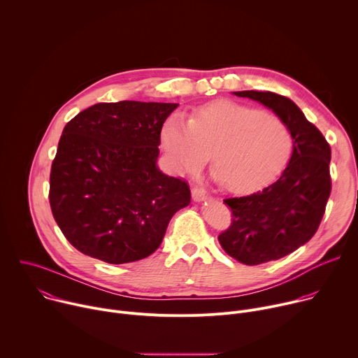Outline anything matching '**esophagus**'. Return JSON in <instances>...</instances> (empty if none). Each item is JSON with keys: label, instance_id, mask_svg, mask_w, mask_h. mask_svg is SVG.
<instances>
[{"label": "esophagus", "instance_id": "1", "mask_svg": "<svg viewBox=\"0 0 358 358\" xmlns=\"http://www.w3.org/2000/svg\"><path fill=\"white\" fill-rule=\"evenodd\" d=\"M191 194H192L194 201H206V199L210 198V194L203 188H201V187H194L191 189Z\"/></svg>", "mask_w": 358, "mask_h": 358}]
</instances>
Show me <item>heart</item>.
I'll use <instances>...</instances> for the list:
<instances>
[{
    "label": "heart",
    "instance_id": "1",
    "mask_svg": "<svg viewBox=\"0 0 358 358\" xmlns=\"http://www.w3.org/2000/svg\"><path fill=\"white\" fill-rule=\"evenodd\" d=\"M162 144L171 166L194 171L210 157L215 177L234 192L257 189L287 166L293 137L276 115L215 100L198 108L191 120L176 113L162 127Z\"/></svg>",
    "mask_w": 358,
    "mask_h": 358
}]
</instances>
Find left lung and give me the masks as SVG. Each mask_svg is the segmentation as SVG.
I'll use <instances>...</instances> for the list:
<instances>
[{
  "instance_id": "1",
  "label": "left lung",
  "mask_w": 358,
  "mask_h": 358,
  "mask_svg": "<svg viewBox=\"0 0 358 358\" xmlns=\"http://www.w3.org/2000/svg\"><path fill=\"white\" fill-rule=\"evenodd\" d=\"M272 109L293 137L290 162L279 180L243 196L227 198L232 222L220 234L222 249L245 265L280 259L316 234L331 192V148L293 101L273 92H234Z\"/></svg>"
}]
</instances>
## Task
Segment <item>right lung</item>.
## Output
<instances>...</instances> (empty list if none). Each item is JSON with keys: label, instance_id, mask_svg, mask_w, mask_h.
<instances>
[{"label": "right lung", "instance_id": "right-lung-1", "mask_svg": "<svg viewBox=\"0 0 358 358\" xmlns=\"http://www.w3.org/2000/svg\"><path fill=\"white\" fill-rule=\"evenodd\" d=\"M177 103H97L64 129L50 167L49 203L82 253L122 265L155 252L191 201L185 180L156 166L162 127Z\"/></svg>", "mask_w": 358, "mask_h": 358}]
</instances>
